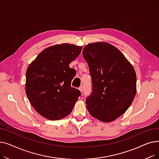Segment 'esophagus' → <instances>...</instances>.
Listing matches in <instances>:
<instances>
[{
	"label": "esophagus",
	"mask_w": 159,
	"mask_h": 159,
	"mask_svg": "<svg viewBox=\"0 0 159 159\" xmlns=\"http://www.w3.org/2000/svg\"><path fill=\"white\" fill-rule=\"evenodd\" d=\"M79 89L80 90V92L82 93V92H83V87H82V86H80V87H79Z\"/></svg>",
	"instance_id": "1"
}]
</instances>
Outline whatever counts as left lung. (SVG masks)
<instances>
[{
    "instance_id": "left-lung-1",
    "label": "left lung",
    "mask_w": 159,
    "mask_h": 159,
    "mask_svg": "<svg viewBox=\"0 0 159 159\" xmlns=\"http://www.w3.org/2000/svg\"><path fill=\"white\" fill-rule=\"evenodd\" d=\"M92 80V91L86 98L91 116L109 122L119 118L136 95L137 77L130 62L119 50L107 43H95L83 49Z\"/></svg>"
}]
</instances>
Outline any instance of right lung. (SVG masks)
Returning a JSON list of instances; mask_svg holds the SVG:
<instances>
[{"mask_svg":"<svg viewBox=\"0 0 159 159\" xmlns=\"http://www.w3.org/2000/svg\"><path fill=\"white\" fill-rule=\"evenodd\" d=\"M82 48L69 44H57L40 53L26 71V93L40 115L55 120L68 116L81 95L71 86L76 71L69 64Z\"/></svg>","mask_w":159,"mask_h":159,"instance_id":"1","label":"right lung"}]
</instances>
